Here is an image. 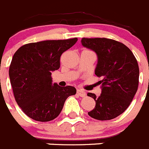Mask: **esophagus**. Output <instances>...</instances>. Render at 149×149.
<instances>
[{"label":"esophagus","instance_id":"34e87169","mask_svg":"<svg viewBox=\"0 0 149 149\" xmlns=\"http://www.w3.org/2000/svg\"><path fill=\"white\" fill-rule=\"evenodd\" d=\"M77 94L79 96H81V97H85L86 95V93H85L84 90H82V89H77Z\"/></svg>","mask_w":149,"mask_h":149}]
</instances>
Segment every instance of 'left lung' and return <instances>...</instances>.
Wrapping results in <instances>:
<instances>
[{
    "mask_svg": "<svg viewBox=\"0 0 149 149\" xmlns=\"http://www.w3.org/2000/svg\"><path fill=\"white\" fill-rule=\"evenodd\" d=\"M84 47L95 52L98 63L95 74L99 81L101 93L87 95L95 101V107L88 113L98 120H110L125 112L136 94L139 70L132 51L122 43L106 38H83Z\"/></svg>",
    "mask_w": 149,
    "mask_h": 149,
    "instance_id": "1",
    "label": "left lung"
}]
</instances>
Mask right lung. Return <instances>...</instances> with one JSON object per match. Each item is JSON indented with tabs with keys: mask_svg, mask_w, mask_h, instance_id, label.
I'll list each match as a JSON object with an SVG mask.
<instances>
[{
	"mask_svg": "<svg viewBox=\"0 0 149 149\" xmlns=\"http://www.w3.org/2000/svg\"><path fill=\"white\" fill-rule=\"evenodd\" d=\"M77 38L26 44L13 56L10 69L13 94L22 111L31 119L49 122L58 116L65 100L76 94L74 86L52 84L51 72L59 69L60 56Z\"/></svg>",
	"mask_w": 149,
	"mask_h": 149,
	"instance_id": "1",
	"label": "right lung"
}]
</instances>
